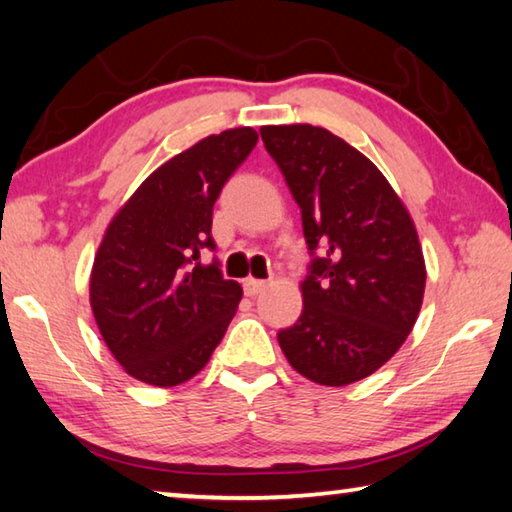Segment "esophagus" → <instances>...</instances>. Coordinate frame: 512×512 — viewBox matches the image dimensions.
I'll return each instance as SVG.
<instances>
[{"instance_id":"esophagus-1","label":"esophagus","mask_w":512,"mask_h":512,"mask_svg":"<svg viewBox=\"0 0 512 512\" xmlns=\"http://www.w3.org/2000/svg\"><path fill=\"white\" fill-rule=\"evenodd\" d=\"M266 280H257V277H246L244 280V291H246V296H257V293H262L264 289H266Z\"/></svg>"}]
</instances>
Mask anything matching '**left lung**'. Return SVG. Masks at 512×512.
Segmentation results:
<instances>
[{
	"mask_svg": "<svg viewBox=\"0 0 512 512\" xmlns=\"http://www.w3.org/2000/svg\"><path fill=\"white\" fill-rule=\"evenodd\" d=\"M259 133L318 253L300 282L302 314L277 343L320 386L366 379L402 348L420 314L427 268L415 223L384 173L327 128Z\"/></svg>",
	"mask_w": 512,
	"mask_h": 512,
	"instance_id": "8db88e82",
	"label": "left lung"
}]
</instances>
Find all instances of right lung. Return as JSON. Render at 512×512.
Listing matches in <instances>:
<instances>
[{
    "label": "right lung",
    "instance_id": "right-lung-1",
    "mask_svg": "<svg viewBox=\"0 0 512 512\" xmlns=\"http://www.w3.org/2000/svg\"><path fill=\"white\" fill-rule=\"evenodd\" d=\"M250 126L203 137L155 169L108 223L90 273V305L112 357L128 375L171 388L210 361L244 296L223 280L212 207L255 149Z\"/></svg>",
    "mask_w": 512,
    "mask_h": 512
}]
</instances>
